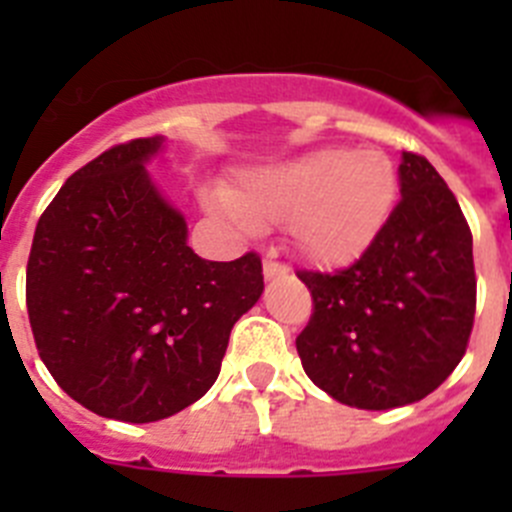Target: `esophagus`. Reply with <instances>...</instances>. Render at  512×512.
I'll return each mask as SVG.
<instances>
[{
  "mask_svg": "<svg viewBox=\"0 0 512 512\" xmlns=\"http://www.w3.org/2000/svg\"><path fill=\"white\" fill-rule=\"evenodd\" d=\"M282 274H287V269H284L279 261H271V259L264 261V279H269V282H271V279L282 277Z\"/></svg>",
  "mask_w": 512,
  "mask_h": 512,
  "instance_id": "obj_1",
  "label": "esophagus"
}]
</instances>
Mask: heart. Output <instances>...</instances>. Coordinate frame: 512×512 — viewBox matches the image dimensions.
Instances as JSON below:
<instances>
[{"label": "heart", "instance_id": "1", "mask_svg": "<svg viewBox=\"0 0 512 512\" xmlns=\"http://www.w3.org/2000/svg\"><path fill=\"white\" fill-rule=\"evenodd\" d=\"M400 194L392 158L377 148H320L251 169L212 205L241 228L282 223L297 251L320 266L351 264L390 223Z\"/></svg>", "mask_w": 512, "mask_h": 512}]
</instances>
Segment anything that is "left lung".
<instances>
[{"instance_id": "8db88e82", "label": "left lung", "mask_w": 512, "mask_h": 512, "mask_svg": "<svg viewBox=\"0 0 512 512\" xmlns=\"http://www.w3.org/2000/svg\"><path fill=\"white\" fill-rule=\"evenodd\" d=\"M400 194L354 266L297 274L315 302L297 336L302 369L348 408L423 400L454 372L472 333V233L454 192L423 156L402 153Z\"/></svg>"}]
</instances>
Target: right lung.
Here are the masks:
<instances>
[{
	"instance_id": "add662e5",
	"label": "right lung",
	"mask_w": 512,
	"mask_h": 512,
	"mask_svg": "<svg viewBox=\"0 0 512 512\" xmlns=\"http://www.w3.org/2000/svg\"><path fill=\"white\" fill-rule=\"evenodd\" d=\"M164 135L104 151L35 228L27 315L40 359L92 413L153 423L200 400L233 325L264 292L261 259L205 261L146 166Z\"/></svg>"
}]
</instances>
